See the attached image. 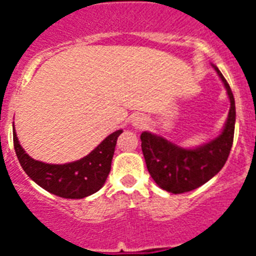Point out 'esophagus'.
Here are the masks:
<instances>
[{
    "mask_svg": "<svg viewBox=\"0 0 256 256\" xmlns=\"http://www.w3.org/2000/svg\"><path fill=\"white\" fill-rule=\"evenodd\" d=\"M144 124H146V119L144 118V115H134V118H133V126H144Z\"/></svg>",
    "mask_w": 256,
    "mask_h": 256,
    "instance_id": "esophagus-1",
    "label": "esophagus"
}]
</instances>
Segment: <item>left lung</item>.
I'll list each match as a JSON object with an SVG mask.
<instances>
[{"mask_svg":"<svg viewBox=\"0 0 256 256\" xmlns=\"http://www.w3.org/2000/svg\"><path fill=\"white\" fill-rule=\"evenodd\" d=\"M227 90L230 101L224 130L216 140L196 148H182L150 132L141 134V148L146 166L160 188L183 194L202 186L212 180L227 162L234 144L236 106L234 94L223 74L214 66Z\"/></svg>","mask_w":256,"mask_h":256,"instance_id":"8db88e82","label":"left lung"}]
</instances>
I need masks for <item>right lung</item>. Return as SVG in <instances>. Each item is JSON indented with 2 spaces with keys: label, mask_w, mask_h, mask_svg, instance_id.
<instances>
[{
  "label": "right lung",
  "mask_w": 256,
  "mask_h": 256,
  "mask_svg": "<svg viewBox=\"0 0 256 256\" xmlns=\"http://www.w3.org/2000/svg\"><path fill=\"white\" fill-rule=\"evenodd\" d=\"M122 132L119 130L112 133L83 159L68 164H46L32 159L20 146L15 130L14 148L22 168L38 186L58 198H83L104 186L112 169L116 140Z\"/></svg>",
  "instance_id": "1"
}]
</instances>
